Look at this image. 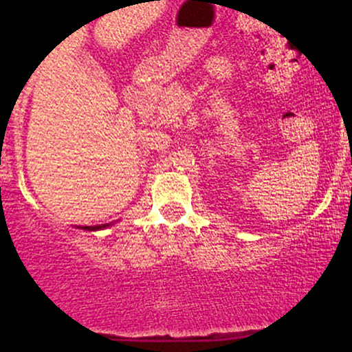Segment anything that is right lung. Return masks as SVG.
Listing matches in <instances>:
<instances>
[{
	"label": "right lung",
	"instance_id": "right-lung-1",
	"mask_svg": "<svg viewBox=\"0 0 352 352\" xmlns=\"http://www.w3.org/2000/svg\"><path fill=\"white\" fill-rule=\"evenodd\" d=\"M109 227V223H104V225H94V227H79L80 230H87V232H96V230H102Z\"/></svg>",
	"mask_w": 352,
	"mask_h": 352
}]
</instances>
